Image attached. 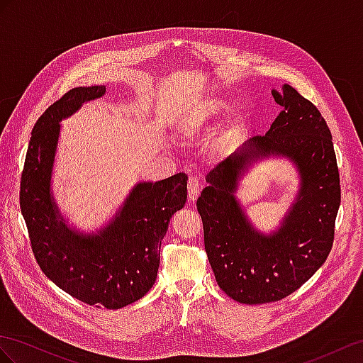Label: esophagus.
<instances>
[{"instance_id":"obj_1","label":"esophagus","mask_w":363,"mask_h":363,"mask_svg":"<svg viewBox=\"0 0 363 363\" xmlns=\"http://www.w3.org/2000/svg\"><path fill=\"white\" fill-rule=\"evenodd\" d=\"M199 191H201V182L196 178H190L189 181V199L191 202H194L199 196Z\"/></svg>"}]
</instances>
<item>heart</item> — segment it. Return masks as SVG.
Returning <instances> with one entry per match:
<instances>
[{"mask_svg": "<svg viewBox=\"0 0 363 363\" xmlns=\"http://www.w3.org/2000/svg\"><path fill=\"white\" fill-rule=\"evenodd\" d=\"M228 108L230 102L219 95H207L193 101L181 118L182 135L189 139L201 136L216 119L227 113Z\"/></svg>", "mask_w": 363, "mask_h": 363, "instance_id": "heart-1", "label": "heart"}]
</instances>
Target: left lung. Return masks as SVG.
Returning <instances> with one entry per match:
<instances>
[{"label": "left lung", "instance_id": "left-lung-1", "mask_svg": "<svg viewBox=\"0 0 363 363\" xmlns=\"http://www.w3.org/2000/svg\"><path fill=\"white\" fill-rule=\"evenodd\" d=\"M284 110L265 136H253L207 174L196 207L216 282L231 299L257 305L294 293L327 261L340 206V179L331 132L313 102L285 84L273 90ZM285 155L301 189L272 235L252 228L234 196L237 181L257 159Z\"/></svg>", "mask_w": 363, "mask_h": 363}]
</instances>
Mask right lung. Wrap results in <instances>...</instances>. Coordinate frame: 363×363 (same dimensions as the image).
<instances>
[{
    "instance_id": "right-lung-1",
    "label": "right lung",
    "mask_w": 363,
    "mask_h": 363,
    "mask_svg": "<svg viewBox=\"0 0 363 363\" xmlns=\"http://www.w3.org/2000/svg\"><path fill=\"white\" fill-rule=\"evenodd\" d=\"M104 93V86L72 89L36 121L21 174L20 207L44 274L81 302L116 310L153 286L161 240L172 215L187 201V174L136 184L113 220L96 235L72 230L50 193L60 123Z\"/></svg>"
}]
</instances>
